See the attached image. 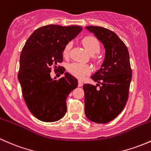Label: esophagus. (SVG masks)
Listing matches in <instances>:
<instances>
[{"instance_id": "1", "label": "esophagus", "mask_w": 151, "mask_h": 151, "mask_svg": "<svg viewBox=\"0 0 151 151\" xmlns=\"http://www.w3.org/2000/svg\"><path fill=\"white\" fill-rule=\"evenodd\" d=\"M83 86V82L81 81H78V86L81 87L82 86Z\"/></svg>"}]
</instances>
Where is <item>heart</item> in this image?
<instances>
[{
	"label": "heart",
	"instance_id": "b5f03b06",
	"mask_svg": "<svg viewBox=\"0 0 151 151\" xmlns=\"http://www.w3.org/2000/svg\"><path fill=\"white\" fill-rule=\"evenodd\" d=\"M82 43L85 48L88 50V52L91 55H96L99 53L101 50V45L99 41L93 36L85 37L82 40ZM71 48V43H68L65 45L63 51V55L65 58H67L69 55L70 51ZM95 61H98L96 57H93ZM69 73H70L73 76L78 78H83L86 75L91 73V68L88 65L81 64V63H73L69 65L68 68Z\"/></svg>",
	"mask_w": 151,
	"mask_h": 151
}]
</instances>
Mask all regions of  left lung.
Instances as JSON below:
<instances>
[{
    "label": "left lung",
    "instance_id": "obj_1",
    "mask_svg": "<svg viewBox=\"0 0 151 151\" xmlns=\"http://www.w3.org/2000/svg\"><path fill=\"white\" fill-rule=\"evenodd\" d=\"M86 29L103 44L105 58L100 69L91 76L96 86L83 85L85 114L93 122L107 123L120 114L127 101L132 79L129 52L112 31L94 26Z\"/></svg>",
    "mask_w": 151,
    "mask_h": 151
}]
</instances>
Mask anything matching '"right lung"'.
Wrapping results in <instances>:
<instances>
[{
	"label": "right lung",
	"instance_id": "add662e5",
	"mask_svg": "<svg viewBox=\"0 0 151 151\" xmlns=\"http://www.w3.org/2000/svg\"><path fill=\"white\" fill-rule=\"evenodd\" d=\"M82 29L78 26H44L35 30L24 45L18 79L27 107L40 120L56 122L67 111L66 99L77 88L78 80L68 73L59 80L52 79L51 67L55 65L58 71V63L63 60V49ZM63 68L61 74L65 69L58 65L60 70Z\"/></svg>",
	"mask_w": 151,
	"mask_h": 151
}]
</instances>
